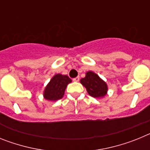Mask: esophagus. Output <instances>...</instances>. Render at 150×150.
Masks as SVG:
<instances>
[{"instance_id": "34e87169", "label": "esophagus", "mask_w": 150, "mask_h": 150, "mask_svg": "<svg viewBox=\"0 0 150 150\" xmlns=\"http://www.w3.org/2000/svg\"><path fill=\"white\" fill-rule=\"evenodd\" d=\"M73 80H74V82H78L79 80V76H76V77L74 78V79H73Z\"/></svg>"}]
</instances>
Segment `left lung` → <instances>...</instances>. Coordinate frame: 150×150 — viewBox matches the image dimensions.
I'll return each mask as SVG.
<instances>
[{
  "label": "left lung",
  "instance_id": "left-lung-1",
  "mask_svg": "<svg viewBox=\"0 0 150 150\" xmlns=\"http://www.w3.org/2000/svg\"><path fill=\"white\" fill-rule=\"evenodd\" d=\"M80 83L86 87L89 95L94 98H101L107 94V86L96 74L88 71Z\"/></svg>",
  "mask_w": 150,
  "mask_h": 150
}]
</instances>
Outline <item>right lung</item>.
I'll return each mask as SVG.
<instances>
[{"instance_id": "1", "label": "right lung", "mask_w": 150, "mask_h": 150, "mask_svg": "<svg viewBox=\"0 0 150 150\" xmlns=\"http://www.w3.org/2000/svg\"><path fill=\"white\" fill-rule=\"evenodd\" d=\"M71 83V79L67 75L56 74L52 78L45 88L44 98L48 100H57L62 98L67 84Z\"/></svg>"}]
</instances>
